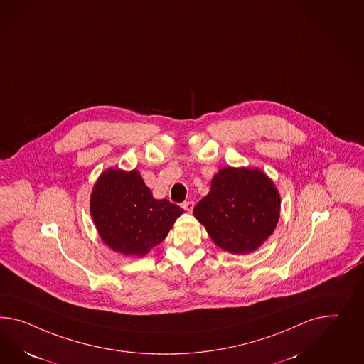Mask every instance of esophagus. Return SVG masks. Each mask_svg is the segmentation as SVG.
I'll return each instance as SVG.
<instances>
[{
  "instance_id": "34e87169",
  "label": "esophagus",
  "mask_w": 364,
  "mask_h": 364,
  "mask_svg": "<svg viewBox=\"0 0 364 364\" xmlns=\"http://www.w3.org/2000/svg\"><path fill=\"white\" fill-rule=\"evenodd\" d=\"M182 207L188 211V213H191L193 211V208H194V202L193 200H187V202H183L182 203Z\"/></svg>"
}]
</instances>
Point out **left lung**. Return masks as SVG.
<instances>
[{"instance_id":"obj_1","label":"left lung","mask_w":364,"mask_h":364,"mask_svg":"<svg viewBox=\"0 0 364 364\" xmlns=\"http://www.w3.org/2000/svg\"><path fill=\"white\" fill-rule=\"evenodd\" d=\"M193 213L218 247L231 253H248L274 231L280 196L260 170L228 166L215 174L208 196L198 202Z\"/></svg>"}]
</instances>
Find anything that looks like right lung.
Instances as JSON below:
<instances>
[{"mask_svg":"<svg viewBox=\"0 0 364 364\" xmlns=\"http://www.w3.org/2000/svg\"><path fill=\"white\" fill-rule=\"evenodd\" d=\"M183 210L154 199L137 170L109 168L97 179L91 215L103 242L125 256H144L168 236Z\"/></svg>","mask_w":364,"mask_h":364,"instance_id":"right-lung-1","label":"right lung"}]
</instances>
